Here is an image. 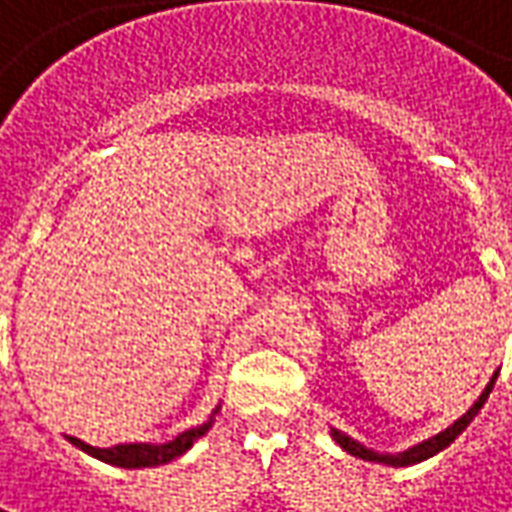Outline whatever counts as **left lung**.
<instances>
[{
  "label": "left lung",
  "mask_w": 512,
  "mask_h": 512,
  "mask_svg": "<svg viewBox=\"0 0 512 512\" xmlns=\"http://www.w3.org/2000/svg\"><path fill=\"white\" fill-rule=\"evenodd\" d=\"M496 376H499V373H493V379L488 382V387L482 390V396L474 401V407L465 412L463 418H457V421H454L449 429H443L440 435L424 440V443H418V446H412V449H407V451H398V454H379V451L365 449L362 443H357L354 438H348V435H343V432H337V429H331V438L340 443V449H345L348 454H354V457H359V460H370V463H384V465H393V468H404V465L424 463V460H429V457H435L438 451H443L446 446H451V443L457 440V435H463L465 426L477 418V412L482 410V404H485V401H488V396H491Z\"/></svg>",
  "instance_id": "obj_1"
}]
</instances>
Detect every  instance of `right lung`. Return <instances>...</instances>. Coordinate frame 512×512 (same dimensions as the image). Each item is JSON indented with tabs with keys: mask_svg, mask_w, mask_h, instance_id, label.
<instances>
[{
	"mask_svg": "<svg viewBox=\"0 0 512 512\" xmlns=\"http://www.w3.org/2000/svg\"><path fill=\"white\" fill-rule=\"evenodd\" d=\"M217 410H220V407H217ZM214 412H211V418L206 424L195 426V429H186V432H181L178 438L169 440V443H122V446H111V449H94V446H88L83 440L72 438V446H77L80 451H86L91 457H97L102 463L119 465V468H150V465H164L169 463V460L186 454V451L192 449V443H195L197 438H203V435L209 432L211 424H214Z\"/></svg>",
	"mask_w": 512,
	"mask_h": 512,
	"instance_id": "obj_1",
	"label": "right lung"
}]
</instances>
